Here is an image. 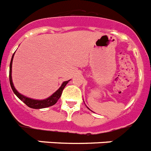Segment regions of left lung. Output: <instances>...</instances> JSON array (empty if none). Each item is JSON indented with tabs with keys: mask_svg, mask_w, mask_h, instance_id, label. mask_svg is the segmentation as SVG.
I'll list each match as a JSON object with an SVG mask.
<instances>
[{
	"mask_svg": "<svg viewBox=\"0 0 151 151\" xmlns=\"http://www.w3.org/2000/svg\"><path fill=\"white\" fill-rule=\"evenodd\" d=\"M87 108H88V107H87Z\"/></svg>",
	"mask_w": 151,
	"mask_h": 151,
	"instance_id": "obj_1",
	"label": "left lung"
}]
</instances>
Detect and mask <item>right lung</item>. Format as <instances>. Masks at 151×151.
<instances>
[{
	"instance_id": "add662e5",
	"label": "right lung",
	"mask_w": 151,
	"mask_h": 151,
	"mask_svg": "<svg viewBox=\"0 0 151 151\" xmlns=\"http://www.w3.org/2000/svg\"><path fill=\"white\" fill-rule=\"evenodd\" d=\"M15 53V52H14ZM14 53L13 54L12 58H11V61L10 63V72H9V78H10V84H11V88H12L14 93L17 96L19 99L21 100L24 103H25L26 105H27L28 107L31 108V109H44V108H47V107L52 106V105H55L57 101L60 99V96L62 95V92H63V90L64 89L65 86H66L67 83L70 81V79L68 81H65V82H63V84L61 85L59 89L56 91H55L52 95H50V97L46 98L45 99H42V100H37V99H30V98H28L25 95H22L20 92H18L17 90L15 88L14 86V83H13L12 80V63H13V59H14Z\"/></svg>"
}]
</instances>
